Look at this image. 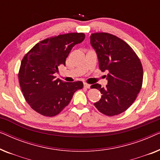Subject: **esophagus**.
I'll return each mask as SVG.
<instances>
[{"instance_id":"obj_1","label":"esophagus","mask_w":160,"mask_h":160,"mask_svg":"<svg viewBox=\"0 0 160 160\" xmlns=\"http://www.w3.org/2000/svg\"><path fill=\"white\" fill-rule=\"evenodd\" d=\"M84 87H86V88H90L91 85L89 84H87V83H84Z\"/></svg>"}]
</instances>
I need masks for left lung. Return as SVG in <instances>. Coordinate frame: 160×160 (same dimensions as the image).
Returning a JSON list of instances; mask_svg holds the SVG:
<instances>
[{"label": "left lung", "mask_w": 160, "mask_h": 160, "mask_svg": "<svg viewBox=\"0 0 160 160\" xmlns=\"http://www.w3.org/2000/svg\"><path fill=\"white\" fill-rule=\"evenodd\" d=\"M90 43L97 53L99 68L108 72L105 76L106 87L99 84L91 86L102 94L94 105L106 116L120 114L133 103L141 89L143 71L141 60L125 41L112 34L92 33Z\"/></svg>", "instance_id": "obj_1"}]
</instances>
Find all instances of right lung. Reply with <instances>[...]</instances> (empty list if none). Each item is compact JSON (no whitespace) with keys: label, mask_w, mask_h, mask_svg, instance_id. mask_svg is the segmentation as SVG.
<instances>
[{"label":"right lung","mask_w":160,"mask_h":160,"mask_svg":"<svg viewBox=\"0 0 160 160\" xmlns=\"http://www.w3.org/2000/svg\"><path fill=\"white\" fill-rule=\"evenodd\" d=\"M82 32L59 35L36 43L24 57L19 82L30 107L45 117L58 115L71 101L74 92L83 88L80 81L63 82L56 78L60 66L76 44L84 40Z\"/></svg>","instance_id":"right-lung-1"}]
</instances>
